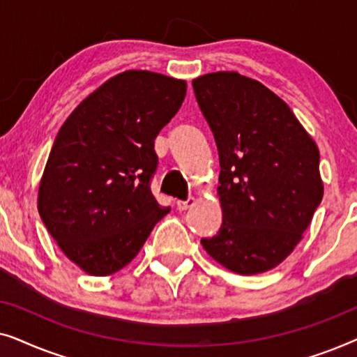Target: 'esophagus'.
<instances>
[{"label":"esophagus","mask_w":357,"mask_h":357,"mask_svg":"<svg viewBox=\"0 0 357 357\" xmlns=\"http://www.w3.org/2000/svg\"><path fill=\"white\" fill-rule=\"evenodd\" d=\"M195 204V198H188V199H177V208L180 209V211H187L188 208H192Z\"/></svg>","instance_id":"esophagus-1"}]
</instances>
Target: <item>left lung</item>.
Returning a JSON list of instances; mask_svg holds the SVG:
<instances>
[{
  "label": "left lung",
  "mask_w": 357,
  "mask_h": 357,
  "mask_svg": "<svg viewBox=\"0 0 357 357\" xmlns=\"http://www.w3.org/2000/svg\"><path fill=\"white\" fill-rule=\"evenodd\" d=\"M219 153L222 226L204 250L237 275L270 271L304 237L324 197L320 153L289 105L237 71L193 79Z\"/></svg>",
  "instance_id": "obj_1"
}]
</instances>
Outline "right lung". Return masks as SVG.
I'll list each match as a JSON object with an SVG mask.
<instances>
[{
	"label": "right lung",
	"mask_w": 357,
	"mask_h": 357,
	"mask_svg": "<svg viewBox=\"0 0 357 357\" xmlns=\"http://www.w3.org/2000/svg\"><path fill=\"white\" fill-rule=\"evenodd\" d=\"M185 94L183 79L123 71L87 96L58 131L37 206L58 247L87 275L125 268L170 211L149 190L154 139Z\"/></svg>",
	"instance_id": "add662e5"
}]
</instances>
